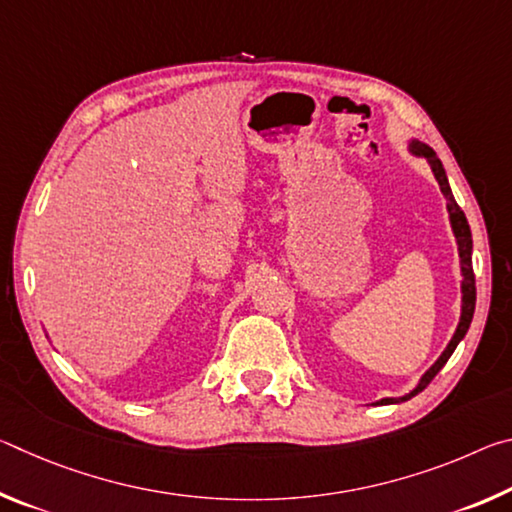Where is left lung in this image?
<instances>
[{
  "mask_svg": "<svg viewBox=\"0 0 512 512\" xmlns=\"http://www.w3.org/2000/svg\"><path fill=\"white\" fill-rule=\"evenodd\" d=\"M411 151L415 155H424V158L429 160L431 164V171L433 176H436L438 185H440V192H443V196L447 198V212H449V221H452V230H454V237H456V244H458V257H461V273H463V309H461V323H458L456 332L452 336V341H449V345L445 348V352L440 354V359L433 363V366L424 372L420 384L413 388V391L409 395L404 397H386V400H381L377 404H395V402H406L411 400L413 395H418L420 391H424V388L429 386V381L438 375L440 368L445 366L447 359L452 357L456 345L463 341V336L467 334V329H470V323H472V316H474V305H476V284H474V271H472V232H470V223H467L465 214L461 207H458V203L454 201V194L452 189H449V183H447V176H445V169H443V162H440L436 158V153H433L427 144H420V142H411Z\"/></svg>",
  "mask_w": 512,
  "mask_h": 512,
  "instance_id": "obj_1",
  "label": "left lung"
}]
</instances>
